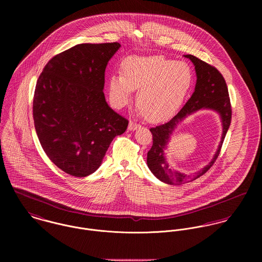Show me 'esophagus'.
<instances>
[{
  "mask_svg": "<svg viewBox=\"0 0 262 262\" xmlns=\"http://www.w3.org/2000/svg\"><path fill=\"white\" fill-rule=\"evenodd\" d=\"M139 127H140V125H139V124L134 123V122H130V123H129V126H128V129H129L130 131H134V130L138 129Z\"/></svg>",
  "mask_w": 262,
  "mask_h": 262,
  "instance_id": "esophagus-1",
  "label": "esophagus"
}]
</instances>
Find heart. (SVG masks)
<instances>
[{
  "mask_svg": "<svg viewBox=\"0 0 262 262\" xmlns=\"http://www.w3.org/2000/svg\"><path fill=\"white\" fill-rule=\"evenodd\" d=\"M192 82V73L184 61L163 56L129 57L122 66V76L113 75L109 92L113 104L121 108L139 90L136 103L152 121L163 120L177 111Z\"/></svg>",
  "mask_w": 262,
  "mask_h": 262,
  "instance_id": "1",
  "label": "heart"
}]
</instances>
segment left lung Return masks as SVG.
I'll use <instances>...</instances> for the list:
<instances>
[{
    "instance_id": "obj_1",
    "label": "left lung",
    "mask_w": 262,
    "mask_h": 262,
    "mask_svg": "<svg viewBox=\"0 0 262 262\" xmlns=\"http://www.w3.org/2000/svg\"><path fill=\"white\" fill-rule=\"evenodd\" d=\"M185 56L192 61L196 73L194 92L183 109L172 119L164 124L150 128L153 143L147 153V165L158 180L168 185H180L192 182L205 174L213 166L220 154L232 118L231 103L224 76L215 67L201 60L200 58L191 54ZM200 108H211L221 114L224 125V134L219 150L212 161L196 174L187 176L169 168L164 158L163 150L165 149L169 137L177 124L189 113Z\"/></svg>"
}]
</instances>
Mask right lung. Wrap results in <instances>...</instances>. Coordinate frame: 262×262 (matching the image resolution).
Instances as JSON below:
<instances>
[{"instance_id": "add662e5", "label": "right lung", "mask_w": 262, "mask_h": 262, "mask_svg": "<svg viewBox=\"0 0 262 262\" xmlns=\"http://www.w3.org/2000/svg\"><path fill=\"white\" fill-rule=\"evenodd\" d=\"M120 43H82L56 54L39 75L33 119L40 144L62 171L76 178L96 171L128 120L108 106L105 71Z\"/></svg>"}]
</instances>
